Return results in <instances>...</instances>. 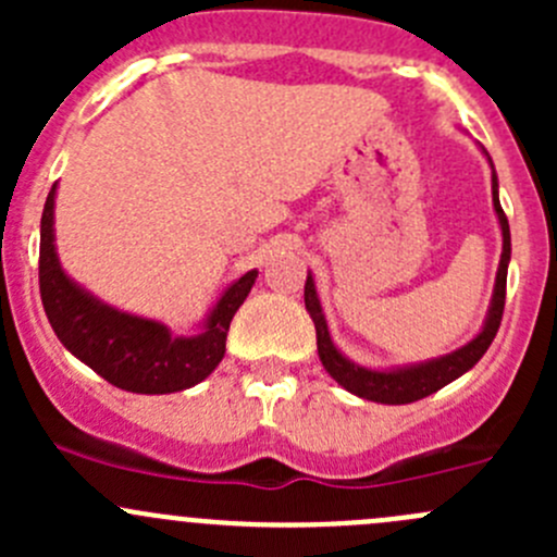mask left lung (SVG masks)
<instances>
[{"instance_id": "1", "label": "left lung", "mask_w": 557, "mask_h": 557, "mask_svg": "<svg viewBox=\"0 0 557 557\" xmlns=\"http://www.w3.org/2000/svg\"><path fill=\"white\" fill-rule=\"evenodd\" d=\"M493 210H496L498 223H502L504 250H502V263H498L496 288H493V301H491V310H487V320L485 325H482L480 334H476L469 345H463L460 350L450 352V356L436 358V361L418 363V367L393 369V372H374V369H363L358 367V363L347 361V358L336 350L334 342H331L329 325H325L323 310H320L318 290H314V280L307 274L305 305L314 323V334H318V356L320 361H323L325 372L345 387V391L377 404H412L418 401V398L431 396V393H436L440 387L453 383V380H458L460 374L469 372V369L485 356L491 342L496 339L498 325H502L504 301H507V267H509V256H512L509 221L502 210V201H498L496 172H493Z\"/></svg>"}]
</instances>
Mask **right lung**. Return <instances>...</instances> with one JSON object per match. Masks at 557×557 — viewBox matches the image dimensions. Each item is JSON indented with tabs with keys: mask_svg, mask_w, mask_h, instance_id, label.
I'll list each match as a JSON object with an SVG mask.
<instances>
[{
	"mask_svg": "<svg viewBox=\"0 0 557 557\" xmlns=\"http://www.w3.org/2000/svg\"><path fill=\"white\" fill-rule=\"evenodd\" d=\"M53 199L55 185L39 223V296L61 345L121 391L177 393L210 377L223 361L228 325L256 283V269L223 290L201 334L172 336L164 323L112 310L66 277L53 245Z\"/></svg>",
	"mask_w": 557,
	"mask_h": 557,
	"instance_id": "obj_1",
	"label": "right lung"
}]
</instances>
